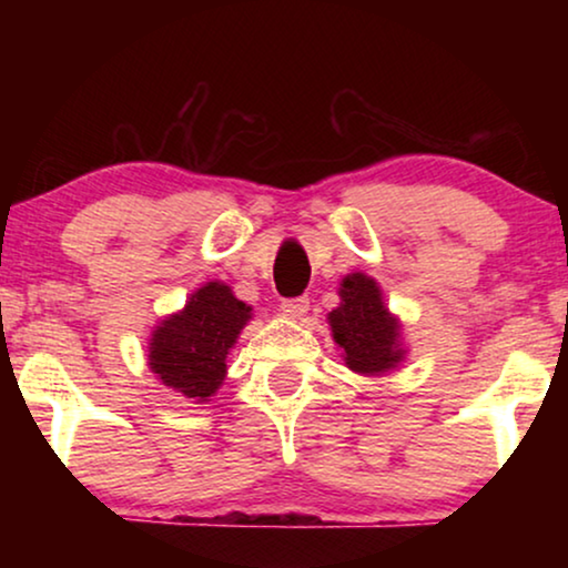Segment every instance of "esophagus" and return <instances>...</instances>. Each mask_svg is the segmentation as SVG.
Wrapping results in <instances>:
<instances>
[{
  "label": "esophagus",
  "mask_w": 568,
  "mask_h": 568,
  "mask_svg": "<svg viewBox=\"0 0 568 568\" xmlns=\"http://www.w3.org/2000/svg\"><path fill=\"white\" fill-rule=\"evenodd\" d=\"M282 315H286V317H294V321H300V317H305L307 315V310H310V300L307 297H292V300H284L282 302Z\"/></svg>",
  "instance_id": "esophagus-1"
}]
</instances>
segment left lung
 I'll use <instances>...</instances> for the list:
<instances>
[{
	"label": "left lung",
	"instance_id": "8db88e82",
	"mask_svg": "<svg viewBox=\"0 0 568 568\" xmlns=\"http://www.w3.org/2000/svg\"><path fill=\"white\" fill-rule=\"evenodd\" d=\"M328 323L336 344L344 348L348 369L377 375L400 362L398 325L387 315L375 278L346 276L341 284V307L328 315Z\"/></svg>",
	"mask_w": 568,
	"mask_h": 568
}]
</instances>
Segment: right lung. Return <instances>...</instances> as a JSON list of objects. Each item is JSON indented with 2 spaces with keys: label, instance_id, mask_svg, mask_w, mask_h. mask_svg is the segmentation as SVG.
<instances>
[{
  "label": "right lung",
  "instance_id": "right-lung-1",
  "mask_svg": "<svg viewBox=\"0 0 568 568\" xmlns=\"http://www.w3.org/2000/svg\"><path fill=\"white\" fill-rule=\"evenodd\" d=\"M247 321L251 307L230 286L209 282L191 294L183 313L168 317L152 333V372L185 398L206 400L222 385L224 359Z\"/></svg>",
  "mask_w": 568,
  "mask_h": 568
}]
</instances>
